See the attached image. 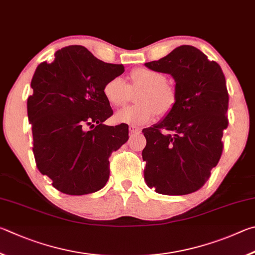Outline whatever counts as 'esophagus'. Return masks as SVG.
Segmentation results:
<instances>
[{"label": "esophagus", "mask_w": 255, "mask_h": 255, "mask_svg": "<svg viewBox=\"0 0 255 255\" xmlns=\"http://www.w3.org/2000/svg\"><path fill=\"white\" fill-rule=\"evenodd\" d=\"M128 131H130L131 134H136V133H140V128L130 125V127H128Z\"/></svg>", "instance_id": "esophagus-1"}]
</instances>
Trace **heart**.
<instances>
[{
    "label": "heart",
    "mask_w": 255,
    "mask_h": 255,
    "mask_svg": "<svg viewBox=\"0 0 255 255\" xmlns=\"http://www.w3.org/2000/svg\"><path fill=\"white\" fill-rule=\"evenodd\" d=\"M128 85L122 77H113L103 86V95L111 106L120 107L130 101L132 92L136 95L137 105L125 107L115 114V122L132 127H143L153 122L158 113L168 114L172 110L176 96L166 85V77L148 68L134 69L130 75Z\"/></svg>",
    "instance_id": "1"
}]
</instances>
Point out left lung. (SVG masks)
I'll return each instance as SVG.
<instances>
[{
	"instance_id": "8db88e82",
	"label": "left lung",
	"mask_w": 255,
	"mask_h": 255,
	"mask_svg": "<svg viewBox=\"0 0 255 255\" xmlns=\"http://www.w3.org/2000/svg\"><path fill=\"white\" fill-rule=\"evenodd\" d=\"M145 66L176 82L172 110L142 131L145 182L162 195L191 194L204 186L223 152V131L229 125L225 76L193 46L178 47Z\"/></svg>"
}]
</instances>
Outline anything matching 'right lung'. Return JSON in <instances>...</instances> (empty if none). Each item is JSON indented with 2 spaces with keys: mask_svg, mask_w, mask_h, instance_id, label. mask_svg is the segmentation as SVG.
Returning a JSON list of instances; mask_svg holds the SVG:
<instances>
[{
  "mask_svg": "<svg viewBox=\"0 0 255 255\" xmlns=\"http://www.w3.org/2000/svg\"><path fill=\"white\" fill-rule=\"evenodd\" d=\"M123 71L83 46L62 48L35 69L26 103L35 164L61 193L92 194L109 180V158L128 140V128L103 123L113 114L103 86Z\"/></svg>",
  "mask_w": 255,
  "mask_h": 255,
  "instance_id": "1",
  "label": "right lung"
}]
</instances>
